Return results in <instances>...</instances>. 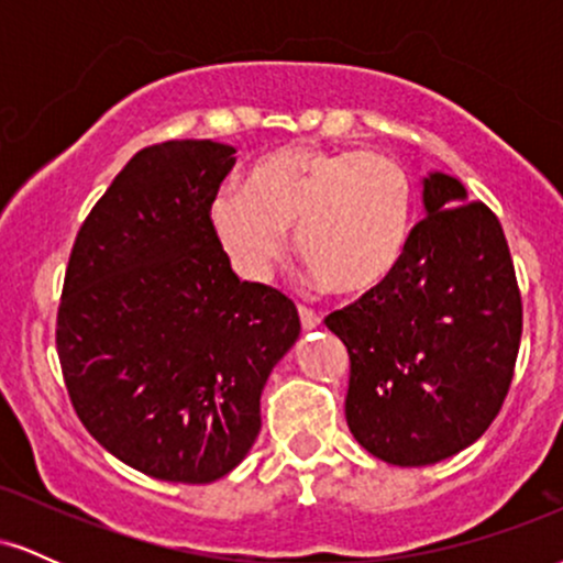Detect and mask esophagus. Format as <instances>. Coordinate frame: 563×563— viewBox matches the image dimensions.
Masks as SVG:
<instances>
[{
    "mask_svg": "<svg viewBox=\"0 0 563 563\" xmlns=\"http://www.w3.org/2000/svg\"><path fill=\"white\" fill-rule=\"evenodd\" d=\"M299 318H301V328L303 331H318V328L322 325V318L314 309L309 307H299Z\"/></svg>",
    "mask_w": 563,
    "mask_h": 563,
    "instance_id": "34e87169",
    "label": "esophagus"
}]
</instances>
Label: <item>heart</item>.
Wrapping results in <instances>:
<instances>
[{"instance_id":"1","label":"heart","mask_w":563,"mask_h":563,"mask_svg":"<svg viewBox=\"0 0 563 563\" xmlns=\"http://www.w3.org/2000/svg\"><path fill=\"white\" fill-rule=\"evenodd\" d=\"M209 222L245 280H267L294 230L296 256L335 296H365L405 262L416 187L384 153L283 145L251 166L245 190L217 192Z\"/></svg>"}]
</instances>
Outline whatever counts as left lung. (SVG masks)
<instances>
[{
	"instance_id": "1",
	"label": "left lung",
	"mask_w": 563,
	"mask_h": 563,
	"mask_svg": "<svg viewBox=\"0 0 563 563\" xmlns=\"http://www.w3.org/2000/svg\"><path fill=\"white\" fill-rule=\"evenodd\" d=\"M426 219L384 286L328 314L349 352L346 423L391 466L474 444L506 399L521 296L500 222L461 179L423 177Z\"/></svg>"
}]
</instances>
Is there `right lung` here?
Segmentation results:
<instances>
[{
    "instance_id": "obj_1",
    "label": "right lung",
    "mask_w": 563,
    "mask_h": 563,
    "mask_svg": "<svg viewBox=\"0 0 563 563\" xmlns=\"http://www.w3.org/2000/svg\"><path fill=\"white\" fill-rule=\"evenodd\" d=\"M235 147L169 140L121 169L84 219L57 309L76 416L161 482L209 484L249 455L273 367L301 333L280 290L241 280L209 222Z\"/></svg>"
}]
</instances>
